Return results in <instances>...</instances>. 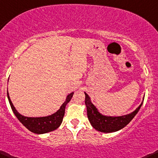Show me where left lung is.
Returning <instances> with one entry per match:
<instances>
[{"instance_id": "1", "label": "left lung", "mask_w": 158, "mask_h": 158, "mask_svg": "<svg viewBox=\"0 0 158 158\" xmlns=\"http://www.w3.org/2000/svg\"><path fill=\"white\" fill-rule=\"evenodd\" d=\"M84 94H85V104L87 106V117L89 121L93 127L101 132H114L124 128L135 116L143 103L142 102L135 111L129 114L121 115V116H108L101 114L98 111L97 107L91 103L90 97L85 92Z\"/></svg>"}]
</instances>
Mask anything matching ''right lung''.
I'll use <instances>...</instances> for the list:
<instances>
[{
    "label": "right lung",
    "instance_id": "right-lung-1",
    "mask_svg": "<svg viewBox=\"0 0 158 158\" xmlns=\"http://www.w3.org/2000/svg\"><path fill=\"white\" fill-rule=\"evenodd\" d=\"M73 95H74V92L68 94L67 97H66L65 101L61 106L59 110L56 113H53V114L44 117H27L19 114L18 112L17 111V110H16L14 106L13 105L12 102H11L7 91L8 100H9L10 105L14 113L17 116V118H18L19 121L27 129H29L32 132L35 133V134H44V133L49 132V131H54V130L57 129L59 127L60 125L62 123L66 105L71 100Z\"/></svg>",
    "mask_w": 158,
    "mask_h": 158
}]
</instances>
